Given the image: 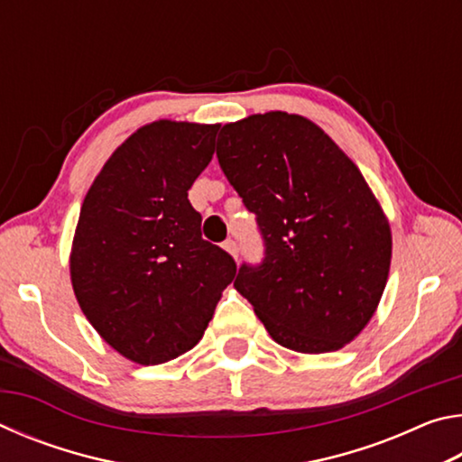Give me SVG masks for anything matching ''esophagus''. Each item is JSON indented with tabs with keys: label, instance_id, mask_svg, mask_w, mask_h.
Listing matches in <instances>:
<instances>
[{
	"label": "esophagus",
	"instance_id": "obj_1",
	"mask_svg": "<svg viewBox=\"0 0 462 462\" xmlns=\"http://www.w3.org/2000/svg\"><path fill=\"white\" fill-rule=\"evenodd\" d=\"M224 248L228 250V253L234 256V261H238V256H240V246H238V242H236V240L228 238V240L224 242Z\"/></svg>",
	"mask_w": 462,
	"mask_h": 462
}]
</instances>
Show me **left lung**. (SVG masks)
<instances>
[{
	"instance_id": "left-lung-1",
	"label": "left lung",
	"mask_w": 462,
	"mask_h": 462,
	"mask_svg": "<svg viewBox=\"0 0 462 462\" xmlns=\"http://www.w3.org/2000/svg\"><path fill=\"white\" fill-rule=\"evenodd\" d=\"M216 156L264 245L234 287L281 346L342 348L377 310L391 263L389 224L361 171L314 122L285 112L226 124Z\"/></svg>"
}]
</instances>
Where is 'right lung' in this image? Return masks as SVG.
Returning <instances> with one entry per match:
<instances>
[{"label": "right lung", "instance_id": "obj_1", "mask_svg": "<svg viewBox=\"0 0 462 462\" xmlns=\"http://www.w3.org/2000/svg\"><path fill=\"white\" fill-rule=\"evenodd\" d=\"M217 128L148 124L85 195L71 253L77 301L101 338L134 363L191 350L236 275L232 256L201 238V214L187 199L212 161Z\"/></svg>", "mask_w": 462, "mask_h": 462}]
</instances>
